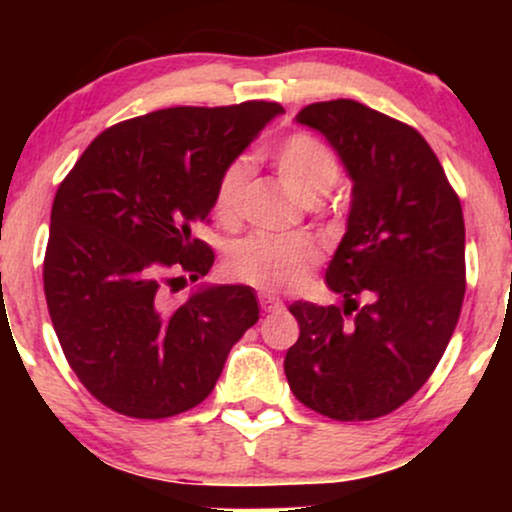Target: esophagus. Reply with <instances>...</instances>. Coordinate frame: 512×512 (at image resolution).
Segmentation results:
<instances>
[{"mask_svg":"<svg viewBox=\"0 0 512 512\" xmlns=\"http://www.w3.org/2000/svg\"><path fill=\"white\" fill-rule=\"evenodd\" d=\"M260 305H262V310L264 313H281V310H284V303L279 301V298H274L272 293H260Z\"/></svg>","mask_w":512,"mask_h":512,"instance_id":"1","label":"esophagus"}]
</instances>
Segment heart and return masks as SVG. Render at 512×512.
I'll return each mask as SVG.
<instances>
[{
	"instance_id": "obj_1",
	"label": "heart",
	"mask_w": 512,
	"mask_h": 512,
	"mask_svg": "<svg viewBox=\"0 0 512 512\" xmlns=\"http://www.w3.org/2000/svg\"><path fill=\"white\" fill-rule=\"evenodd\" d=\"M272 163L281 182L305 204H317L342 180V166L330 146L308 132L286 137L274 149ZM250 168L243 161L221 170L214 190V214L223 223H236L248 192ZM322 252L308 236L252 233L228 250V269L240 281L264 291H291L320 264Z\"/></svg>"
}]
</instances>
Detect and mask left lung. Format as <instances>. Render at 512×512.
<instances>
[{"mask_svg": "<svg viewBox=\"0 0 512 512\" xmlns=\"http://www.w3.org/2000/svg\"><path fill=\"white\" fill-rule=\"evenodd\" d=\"M296 120L337 149L354 199L325 276L344 305L291 303L301 337L286 351V378L327 419H378L424 387L460 320L462 204L407 122L351 98L305 105Z\"/></svg>", "mask_w": 512, "mask_h": 512, "instance_id": "1", "label": "left lung"}]
</instances>
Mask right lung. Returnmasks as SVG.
<instances>
[{"instance_id": "obj_1", "label": "right lung", "mask_w": 512, "mask_h": 512, "mask_svg": "<svg viewBox=\"0 0 512 512\" xmlns=\"http://www.w3.org/2000/svg\"><path fill=\"white\" fill-rule=\"evenodd\" d=\"M279 113L269 101L154 110L98 134L60 182L45 301L67 363L108 409L168 419L197 407L260 317L250 286L170 293L211 269L195 226L221 170Z\"/></svg>"}]
</instances>
